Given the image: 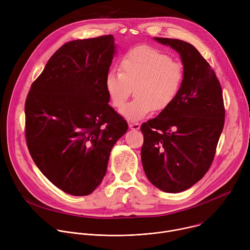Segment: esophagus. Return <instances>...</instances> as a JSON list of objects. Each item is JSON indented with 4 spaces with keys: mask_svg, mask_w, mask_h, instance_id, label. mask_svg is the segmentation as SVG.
I'll list each match as a JSON object with an SVG mask.
<instances>
[{
    "mask_svg": "<svg viewBox=\"0 0 250 250\" xmlns=\"http://www.w3.org/2000/svg\"><path fill=\"white\" fill-rule=\"evenodd\" d=\"M129 127L131 128V129H134V130H136V129H139V127H140V125L138 124V123H129Z\"/></svg>",
    "mask_w": 250,
    "mask_h": 250,
    "instance_id": "1",
    "label": "esophagus"
}]
</instances>
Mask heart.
Listing matches in <instances>:
<instances>
[{
	"mask_svg": "<svg viewBox=\"0 0 250 250\" xmlns=\"http://www.w3.org/2000/svg\"><path fill=\"white\" fill-rule=\"evenodd\" d=\"M121 71H110L104 85L111 104L121 111L130 97L135 98L123 111L130 121L145 118L151 111L167 109L180 93L184 82V67L172 57L151 46H137L121 58Z\"/></svg>",
	"mask_w": 250,
	"mask_h": 250,
	"instance_id": "1",
	"label": "heart"
}]
</instances>
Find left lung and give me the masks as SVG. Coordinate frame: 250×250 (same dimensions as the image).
Instances as JSON below:
<instances>
[{"label":"left lung","instance_id":"1","mask_svg":"<svg viewBox=\"0 0 250 250\" xmlns=\"http://www.w3.org/2000/svg\"><path fill=\"white\" fill-rule=\"evenodd\" d=\"M155 40L180 54L185 77L175 101L141 125V161L155 187L180 193L202 179L215 157L225 125L223 91L215 71L192 44Z\"/></svg>","mask_w":250,"mask_h":250}]
</instances>
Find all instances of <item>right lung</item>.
Returning a JSON list of instances; mask_svg holds the SVG:
<instances>
[{
  "label": "right lung",
  "instance_id": "right-lung-1",
  "mask_svg": "<svg viewBox=\"0 0 250 250\" xmlns=\"http://www.w3.org/2000/svg\"><path fill=\"white\" fill-rule=\"evenodd\" d=\"M114 53L112 34L63 44L25 100L30 156L52 184L70 195H89L101 184L111 150L128 127L105 91Z\"/></svg>",
  "mask_w": 250,
  "mask_h": 250
}]
</instances>
